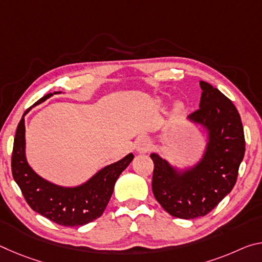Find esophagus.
Segmentation results:
<instances>
[{
    "label": "esophagus",
    "instance_id": "esophagus-1",
    "mask_svg": "<svg viewBox=\"0 0 262 262\" xmlns=\"http://www.w3.org/2000/svg\"><path fill=\"white\" fill-rule=\"evenodd\" d=\"M151 149V141L148 137H141V139L136 142V151L139 154H145Z\"/></svg>",
    "mask_w": 262,
    "mask_h": 262
}]
</instances>
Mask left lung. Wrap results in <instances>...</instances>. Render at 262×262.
Masks as SVG:
<instances>
[{
	"instance_id": "obj_1",
	"label": "left lung",
	"mask_w": 262,
	"mask_h": 262,
	"mask_svg": "<svg viewBox=\"0 0 262 262\" xmlns=\"http://www.w3.org/2000/svg\"><path fill=\"white\" fill-rule=\"evenodd\" d=\"M200 108L188 115L207 132L202 158L194 166L178 170L151 154L152 193L168 214L193 220L210 212L231 192L245 154V137L236 106L219 89L200 82Z\"/></svg>"
}]
</instances>
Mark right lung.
<instances>
[{
  "label": "right lung",
  "instance_id": "add662e5",
  "mask_svg": "<svg viewBox=\"0 0 262 262\" xmlns=\"http://www.w3.org/2000/svg\"><path fill=\"white\" fill-rule=\"evenodd\" d=\"M48 94L33 106L41 104L53 95ZM32 107V106H31ZM17 127L11 156L12 177L34 211L63 227H82L103 215L112 196L115 181L129 165L134 155L128 154L120 161L105 166L85 183L75 187H63L35 173L25 155V114Z\"/></svg>",
  "mask_w": 262,
  "mask_h": 262
}]
</instances>
